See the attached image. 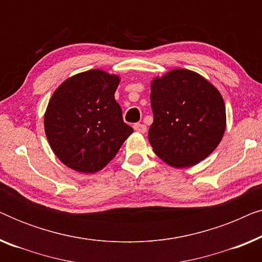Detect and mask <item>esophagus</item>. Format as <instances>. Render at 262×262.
Returning a JSON list of instances; mask_svg holds the SVG:
<instances>
[{"label":"esophagus","mask_w":262,"mask_h":262,"mask_svg":"<svg viewBox=\"0 0 262 262\" xmlns=\"http://www.w3.org/2000/svg\"><path fill=\"white\" fill-rule=\"evenodd\" d=\"M134 128L137 132H141V134H145V132H146V126H145L144 124H139V123L135 124L134 125Z\"/></svg>","instance_id":"34e87169"}]
</instances>
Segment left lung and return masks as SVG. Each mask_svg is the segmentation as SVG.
I'll use <instances>...</instances> for the list:
<instances>
[{
  "instance_id": "obj_1",
  "label": "left lung",
  "mask_w": 262,
  "mask_h": 262,
  "mask_svg": "<svg viewBox=\"0 0 262 262\" xmlns=\"http://www.w3.org/2000/svg\"><path fill=\"white\" fill-rule=\"evenodd\" d=\"M154 152L175 168L206 159L223 138L225 105L221 93L194 71L175 69L151 82Z\"/></svg>"
}]
</instances>
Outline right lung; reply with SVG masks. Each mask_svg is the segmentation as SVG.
Masks as SVG:
<instances>
[{"label":"right lung","mask_w":262,"mask_h":262,"mask_svg":"<svg viewBox=\"0 0 262 262\" xmlns=\"http://www.w3.org/2000/svg\"><path fill=\"white\" fill-rule=\"evenodd\" d=\"M119 77L88 70L68 78L50 99L45 134L55 155L80 173L101 170L134 132L114 99Z\"/></svg>","instance_id":"1"}]
</instances>
